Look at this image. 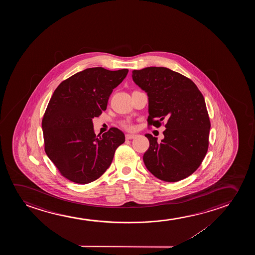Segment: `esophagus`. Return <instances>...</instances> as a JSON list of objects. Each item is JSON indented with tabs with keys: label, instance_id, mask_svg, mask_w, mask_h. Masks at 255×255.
<instances>
[{
	"label": "esophagus",
	"instance_id": "obj_1",
	"mask_svg": "<svg viewBox=\"0 0 255 255\" xmlns=\"http://www.w3.org/2000/svg\"><path fill=\"white\" fill-rule=\"evenodd\" d=\"M135 137H136V135H134V134H126V139H133Z\"/></svg>",
	"mask_w": 255,
	"mask_h": 255
}]
</instances>
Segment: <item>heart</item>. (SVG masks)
Masks as SVG:
<instances>
[{
  "label": "heart",
  "mask_w": 255,
  "mask_h": 255,
  "mask_svg": "<svg viewBox=\"0 0 255 255\" xmlns=\"http://www.w3.org/2000/svg\"><path fill=\"white\" fill-rule=\"evenodd\" d=\"M120 126H121L123 129H126V130H132L134 129L132 124L129 121H127V120H124V121L120 123Z\"/></svg>",
  "instance_id": "obj_1"
}]
</instances>
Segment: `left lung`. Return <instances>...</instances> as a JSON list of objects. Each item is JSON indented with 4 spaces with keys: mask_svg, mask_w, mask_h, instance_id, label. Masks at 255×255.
I'll use <instances>...</instances> for the list:
<instances>
[{
    "mask_svg": "<svg viewBox=\"0 0 255 255\" xmlns=\"http://www.w3.org/2000/svg\"><path fill=\"white\" fill-rule=\"evenodd\" d=\"M132 79L149 99L148 126L165 122L164 138L146 134L150 147L143 163L156 177L165 182L187 178L199 167L209 145L211 123L206 103L188 77L164 67L133 70Z\"/></svg>",
    "mask_w": 255,
    "mask_h": 255,
    "instance_id": "8db88e82",
    "label": "left lung"
}]
</instances>
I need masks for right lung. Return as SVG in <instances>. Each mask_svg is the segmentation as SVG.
Listing matches in <instances>:
<instances>
[{
    "label": "right lung",
    "instance_id": "obj_1",
    "mask_svg": "<svg viewBox=\"0 0 255 255\" xmlns=\"http://www.w3.org/2000/svg\"><path fill=\"white\" fill-rule=\"evenodd\" d=\"M128 71L89 68L63 81L54 91L42 118L44 150L70 181L85 185L100 178L125 142L124 133L115 127L96 136L92 119L106 110L113 89Z\"/></svg>",
    "mask_w": 255,
    "mask_h": 255
}]
</instances>
